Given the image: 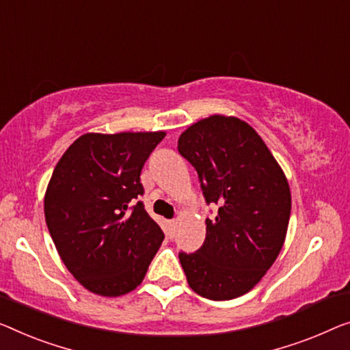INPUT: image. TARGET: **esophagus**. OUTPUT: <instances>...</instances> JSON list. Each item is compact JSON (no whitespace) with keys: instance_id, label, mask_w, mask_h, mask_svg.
Wrapping results in <instances>:
<instances>
[{"instance_id":"34e87169","label":"esophagus","mask_w":350,"mask_h":350,"mask_svg":"<svg viewBox=\"0 0 350 350\" xmlns=\"http://www.w3.org/2000/svg\"><path fill=\"white\" fill-rule=\"evenodd\" d=\"M168 225H170V228H171V231H173V229H174L176 225H177V221H176V220H170Z\"/></svg>"}]
</instances>
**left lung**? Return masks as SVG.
Here are the masks:
<instances>
[{"instance_id":"8db88e82","label":"left lung","mask_w":350,"mask_h":350,"mask_svg":"<svg viewBox=\"0 0 350 350\" xmlns=\"http://www.w3.org/2000/svg\"><path fill=\"white\" fill-rule=\"evenodd\" d=\"M177 149L196 170L206 204V241L179 253L190 288L211 300L243 295L283 247L291 215L284 173L259 135L237 118L211 116L180 135Z\"/></svg>"}]
</instances>
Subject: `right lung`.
I'll return each instance as SVG.
<instances>
[{
    "label": "right lung",
    "mask_w": 350,
    "mask_h": 350,
    "mask_svg": "<svg viewBox=\"0 0 350 350\" xmlns=\"http://www.w3.org/2000/svg\"><path fill=\"white\" fill-rule=\"evenodd\" d=\"M165 132L86 133L51 174L44 211L69 272L94 294L118 297L142 283L165 234L146 212L139 174Z\"/></svg>",
    "instance_id": "obj_1"
}]
</instances>
